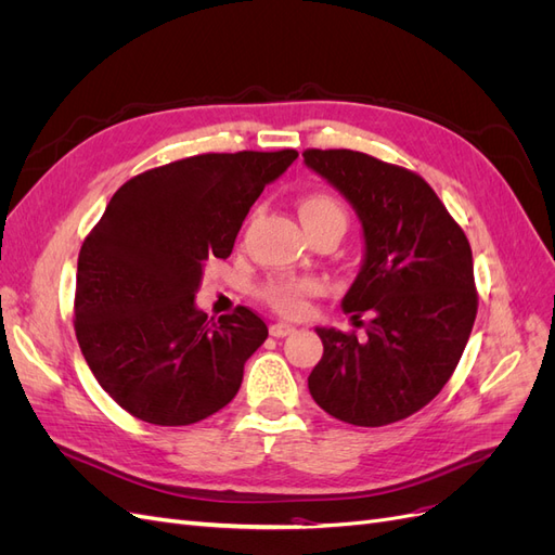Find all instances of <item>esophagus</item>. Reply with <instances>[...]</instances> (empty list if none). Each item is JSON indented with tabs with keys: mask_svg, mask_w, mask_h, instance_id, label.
I'll list each match as a JSON object with an SVG mask.
<instances>
[{
	"mask_svg": "<svg viewBox=\"0 0 555 555\" xmlns=\"http://www.w3.org/2000/svg\"><path fill=\"white\" fill-rule=\"evenodd\" d=\"M296 328L292 326V324H284V322H275V324H271V335L273 338H284V335H289V333H294Z\"/></svg>",
	"mask_w": 555,
	"mask_h": 555,
	"instance_id": "obj_1",
	"label": "esophagus"
}]
</instances>
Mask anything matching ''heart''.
<instances>
[{
    "instance_id": "obj_1",
    "label": "heart",
    "mask_w": 555,
    "mask_h": 555,
    "mask_svg": "<svg viewBox=\"0 0 555 555\" xmlns=\"http://www.w3.org/2000/svg\"><path fill=\"white\" fill-rule=\"evenodd\" d=\"M298 212L304 224L331 220V217H343L345 220V212L338 201L324 192L308 194L304 201H300ZM317 292H319V282L312 278H278L266 284L261 296L266 304L273 310H278L280 314L298 317L306 312L308 298L314 296Z\"/></svg>"
}]
</instances>
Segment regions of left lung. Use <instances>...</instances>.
<instances>
[{"instance_id": "1", "label": "left lung", "mask_w": 555, "mask_h": 555, "mask_svg": "<svg viewBox=\"0 0 555 555\" xmlns=\"http://www.w3.org/2000/svg\"><path fill=\"white\" fill-rule=\"evenodd\" d=\"M363 227V263L343 298L365 335L317 328L324 357L308 377L314 402L354 426L408 418L442 391L477 317L473 249L430 184L354 150H306Z\"/></svg>"}]
</instances>
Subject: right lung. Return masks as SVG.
<instances>
[{"label": "right lung", "instance_id": "1", "mask_svg": "<svg viewBox=\"0 0 555 555\" xmlns=\"http://www.w3.org/2000/svg\"><path fill=\"white\" fill-rule=\"evenodd\" d=\"M298 157L208 153L125 182L78 255L74 326L102 389L131 416L190 426L238 393L245 361L268 338L238 306L215 322L194 296L204 268L227 259L268 182Z\"/></svg>", "mask_w": 555, "mask_h": 555}]
</instances>
